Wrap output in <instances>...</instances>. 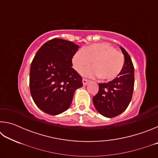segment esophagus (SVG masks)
Here are the masks:
<instances>
[{"label":"esophagus","mask_w":158,"mask_h":158,"mask_svg":"<svg viewBox=\"0 0 158 158\" xmlns=\"http://www.w3.org/2000/svg\"><path fill=\"white\" fill-rule=\"evenodd\" d=\"M82 82H83V84H84V85H86L90 82V81L86 79H83Z\"/></svg>","instance_id":"esophagus-1"}]
</instances>
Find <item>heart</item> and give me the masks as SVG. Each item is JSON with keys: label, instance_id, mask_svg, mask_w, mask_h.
I'll list each match as a JSON object with an SVG mask.
<instances>
[{"label": "heart", "instance_id": "heart-1", "mask_svg": "<svg viewBox=\"0 0 158 158\" xmlns=\"http://www.w3.org/2000/svg\"><path fill=\"white\" fill-rule=\"evenodd\" d=\"M93 68L83 69L85 76L99 77L104 81H112L117 78L123 70L125 64L124 56L121 52L107 43H96L79 50L73 56L72 62L75 70L90 65Z\"/></svg>", "mask_w": 158, "mask_h": 158}]
</instances>
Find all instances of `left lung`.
Here are the masks:
<instances>
[{
  "label": "left lung",
  "instance_id": "obj_1",
  "mask_svg": "<svg viewBox=\"0 0 158 158\" xmlns=\"http://www.w3.org/2000/svg\"><path fill=\"white\" fill-rule=\"evenodd\" d=\"M125 64L118 77L108 83L99 84L98 94L93 98V105L102 116L113 118L122 114L132 100L135 84V69L128 53L120 47Z\"/></svg>",
  "mask_w": 158,
  "mask_h": 158
}]
</instances>
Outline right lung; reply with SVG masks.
<instances>
[{
    "label": "right lung",
    "mask_w": 158,
    "mask_h": 158,
    "mask_svg": "<svg viewBox=\"0 0 158 158\" xmlns=\"http://www.w3.org/2000/svg\"><path fill=\"white\" fill-rule=\"evenodd\" d=\"M79 47L73 42L54 38L37 51L30 69L32 98L42 111L58 115L70 106L74 93L82 87V77L72 68Z\"/></svg>",
    "instance_id": "obj_1"
}]
</instances>
